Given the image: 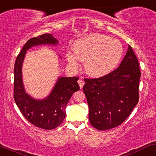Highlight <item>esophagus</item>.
I'll list each match as a JSON object with an SVG mask.
<instances>
[{
    "instance_id": "esophagus-1",
    "label": "esophagus",
    "mask_w": 156,
    "mask_h": 156,
    "mask_svg": "<svg viewBox=\"0 0 156 156\" xmlns=\"http://www.w3.org/2000/svg\"><path fill=\"white\" fill-rule=\"evenodd\" d=\"M84 81H83V80H81L80 79L79 81H78V84H79V86H80V88L81 89H82L83 88V85H84Z\"/></svg>"
}]
</instances>
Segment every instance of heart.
I'll list each match as a JSON object with an SVG mask.
<instances>
[{"label": "heart", "mask_w": 156, "mask_h": 156, "mask_svg": "<svg viewBox=\"0 0 156 156\" xmlns=\"http://www.w3.org/2000/svg\"><path fill=\"white\" fill-rule=\"evenodd\" d=\"M124 53L122 44L107 35L93 34L79 39L74 44V52L66 53V59L73 68H78L79 60L85 62L89 76H106L117 67Z\"/></svg>", "instance_id": "b5f03b06"}]
</instances>
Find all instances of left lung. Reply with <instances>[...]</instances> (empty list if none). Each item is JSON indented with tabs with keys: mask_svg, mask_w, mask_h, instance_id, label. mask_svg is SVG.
<instances>
[{
	"mask_svg": "<svg viewBox=\"0 0 156 156\" xmlns=\"http://www.w3.org/2000/svg\"><path fill=\"white\" fill-rule=\"evenodd\" d=\"M141 72L130 46L119 68L102 78L84 79L90 124L107 130L122 124L138 101Z\"/></svg>",
	"mask_w": 156,
	"mask_h": 156,
	"instance_id": "8db88e82",
	"label": "left lung"
}]
</instances>
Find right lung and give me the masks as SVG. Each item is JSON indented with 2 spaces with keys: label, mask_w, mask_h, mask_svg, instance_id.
<instances>
[{
  "label": "right lung",
  "mask_w": 156,
  "mask_h": 156,
  "mask_svg": "<svg viewBox=\"0 0 156 156\" xmlns=\"http://www.w3.org/2000/svg\"><path fill=\"white\" fill-rule=\"evenodd\" d=\"M58 44V41L52 34H44L38 37H32L22 48L15 63V103L29 122L44 129H55L64 121L66 104L73 94L80 89L77 82L78 78L60 76L47 97L36 99L26 92L22 77V66L27 51L30 48L38 45L56 46Z\"/></svg>",
  "instance_id": "add662e5"
}]
</instances>
